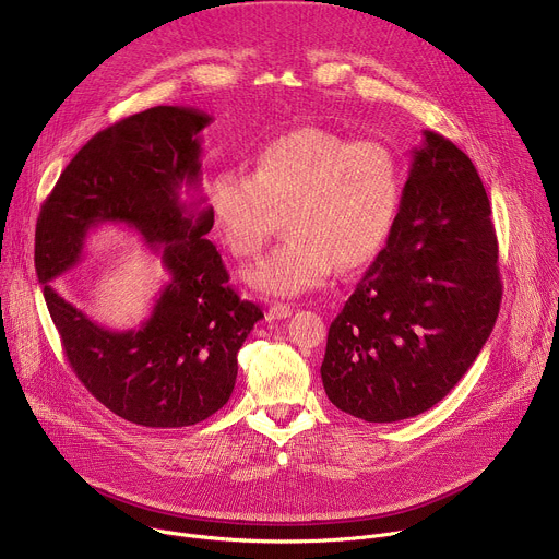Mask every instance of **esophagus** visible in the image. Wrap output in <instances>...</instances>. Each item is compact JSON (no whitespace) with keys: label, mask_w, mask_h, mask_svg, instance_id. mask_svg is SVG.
I'll use <instances>...</instances> for the list:
<instances>
[{"label":"esophagus","mask_w":559,"mask_h":559,"mask_svg":"<svg viewBox=\"0 0 559 559\" xmlns=\"http://www.w3.org/2000/svg\"><path fill=\"white\" fill-rule=\"evenodd\" d=\"M287 316H292V307L285 305V302H274L267 309L270 321H281V318H287Z\"/></svg>","instance_id":"1"}]
</instances>
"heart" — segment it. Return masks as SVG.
Returning <instances> with one entry per match:
<instances>
[{"label":"heart","mask_w":559,"mask_h":559,"mask_svg":"<svg viewBox=\"0 0 559 559\" xmlns=\"http://www.w3.org/2000/svg\"><path fill=\"white\" fill-rule=\"evenodd\" d=\"M403 199V168L391 145L298 128L254 156V170L221 168L207 207L225 248L257 257L285 214V241L246 281L267 296H300L341 267L371 261L389 238Z\"/></svg>","instance_id":"heart-1"}]
</instances>
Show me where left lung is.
Here are the masks:
<instances>
[{"label": "left lung", "mask_w": 559, "mask_h": 559, "mask_svg": "<svg viewBox=\"0 0 559 559\" xmlns=\"http://www.w3.org/2000/svg\"><path fill=\"white\" fill-rule=\"evenodd\" d=\"M423 136L386 246L330 325L321 365L330 401L365 423L407 420L440 403L500 311L483 179L449 139Z\"/></svg>", "instance_id": "1"}]
</instances>
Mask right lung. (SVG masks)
<instances>
[{
  "label": "right lung",
  "mask_w": 559,
  "mask_h": 559,
  "mask_svg": "<svg viewBox=\"0 0 559 559\" xmlns=\"http://www.w3.org/2000/svg\"><path fill=\"white\" fill-rule=\"evenodd\" d=\"M210 121L194 108L156 106L102 130L74 154L37 218L35 270L68 362L104 407L141 427H190L216 414L236 382V354L263 318L227 285L205 238L214 225L205 199H181L183 186H201ZM104 222L134 228L171 276L136 331L99 326L51 285Z\"/></svg>",
  "instance_id": "1"
}]
</instances>
